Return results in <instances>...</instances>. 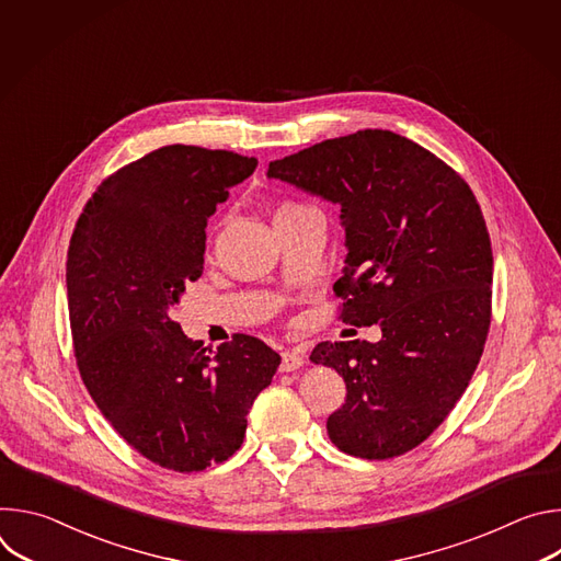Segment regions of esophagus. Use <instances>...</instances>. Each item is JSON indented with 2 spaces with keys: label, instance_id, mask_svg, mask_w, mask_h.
Listing matches in <instances>:
<instances>
[{
  "label": "esophagus",
  "instance_id": "esophagus-1",
  "mask_svg": "<svg viewBox=\"0 0 561 561\" xmlns=\"http://www.w3.org/2000/svg\"><path fill=\"white\" fill-rule=\"evenodd\" d=\"M301 366H304V357L299 353H295V351L282 353V366H279L282 373H293V370H297Z\"/></svg>",
  "mask_w": 561,
  "mask_h": 561
}]
</instances>
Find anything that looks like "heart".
I'll list each match as a JSON object with an SVG mask.
<instances>
[{
  "label": "heart",
  "instance_id": "heart-1",
  "mask_svg": "<svg viewBox=\"0 0 561 561\" xmlns=\"http://www.w3.org/2000/svg\"><path fill=\"white\" fill-rule=\"evenodd\" d=\"M299 208H308V206H301V204H293V202H286V204H282V206L277 208V213H275V215H279V213H290V210H299Z\"/></svg>",
  "mask_w": 561,
  "mask_h": 561
}]
</instances>
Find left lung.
<instances>
[{"label": "left lung", "mask_w": 561, "mask_h": 561, "mask_svg": "<svg viewBox=\"0 0 561 561\" xmlns=\"http://www.w3.org/2000/svg\"><path fill=\"white\" fill-rule=\"evenodd\" d=\"M268 178L342 208L340 317L381 327L377 344L322 342L310 353L346 381V402L327 422L331 442L362 459L413 450L455 409L484 353L493 251L482 208L439 157L379 128L275 159Z\"/></svg>", "instance_id": "left-lung-1"}]
</instances>
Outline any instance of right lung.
Listing matches in <instances>:
<instances>
[{"label":"right lung","instance_id":"obj_1","mask_svg":"<svg viewBox=\"0 0 561 561\" xmlns=\"http://www.w3.org/2000/svg\"><path fill=\"white\" fill-rule=\"evenodd\" d=\"M255 157L173 144L106 178L70 237L66 290L79 375L111 426L178 472L226 461L282 357L237 335L204 348L171 308L204 271L206 224Z\"/></svg>","mask_w":561,"mask_h":561}]
</instances>
